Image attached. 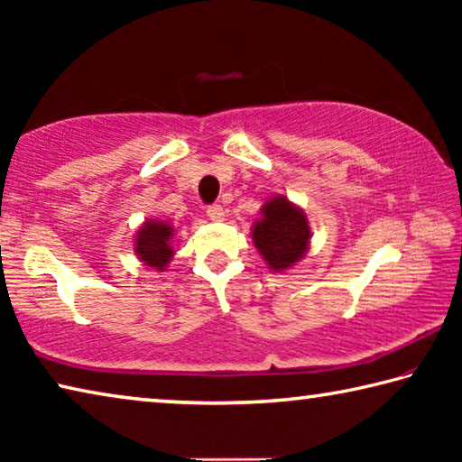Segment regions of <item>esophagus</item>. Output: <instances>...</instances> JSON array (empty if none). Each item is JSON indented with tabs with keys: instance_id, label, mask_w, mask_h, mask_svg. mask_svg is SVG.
Masks as SVG:
<instances>
[{
	"instance_id": "esophagus-1",
	"label": "esophagus",
	"mask_w": 462,
	"mask_h": 462,
	"mask_svg": "<svg viewBox=\"0 0 462 462\" xmlns=\"http://www.w3.org/2000/svg\"><path fill=\"white\" fill-rule=\"evenodd\" d=\"M206 212H208L209 220H214V222H220L224 217V208L220 206V203H212V206H208Z\"/></svg>"
}]
</instances>
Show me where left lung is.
I'll use <instances>...</instances> for the list:
<instances>
[{"label": "left lung", "mask_w": 462, "mask_h": 462, "mask_svg": "<svg viewBox=\"0 0 462 462\" xmlns=\"http://www.w3.org/2000/svg\"><path fill=\"white\" fill-rule=\"evenodd\" d=\"M264 217L256 222L253 240L271 269L291 267L306 253L310 228L301 209L293 208L285 198H277L263 208Z\"/></svg>", "instance_id": "obj_1"}]
</instances>
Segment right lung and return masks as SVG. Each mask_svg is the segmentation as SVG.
I'll return each mask as SVG.
<instances>
[{"label":"right lung","instance_id":"right-lung-1","mask_svg":"<svg viewBox=\"0 0 462 462\" xmlns=\"http://www.w3.org/2000/svg\"><path fill=\"white\" fill-rule=\"evenodd\" d=\"M171 226L161 222H146L136 236V253L151 267L162 269L169 263L173 248L169 245Z\"/></svg>","mask_w":462,"mask_h":462}]
</instances>
